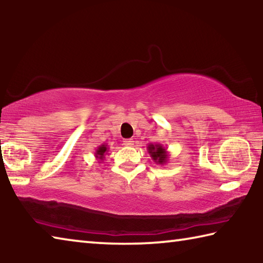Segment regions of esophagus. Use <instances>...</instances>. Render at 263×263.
Listing matches in <instances>:
<instances>
[{
	"instance_id": "esophagus-1",
	"label": "esophagus",
	"mask_w": 263,
	"mask_h": 263,
	"mask_svg": "<svg viewBox=\"0 0 263 263\" xmlns=\"http://www.w3.org/2000/svg\"><path fill=\"white\" fill-rule=\"evenodd\" d=\"M133 142H135V141H133L132 139H124L123 140V144L125 146H132Z\"/></svg>"
}]
</instances>
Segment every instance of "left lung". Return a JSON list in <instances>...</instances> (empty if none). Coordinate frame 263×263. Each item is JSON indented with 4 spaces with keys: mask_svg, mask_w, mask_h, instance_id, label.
I'll return each mask as SVG.
<instances>
[{
    "mask_svg": "<svg viewBox=\"0 0 263 263\" xmlns=\"http://www.w3.org/2000/svg\"><path fill=\"white\" fill-rule=\"evenodd\" d=\"M147 151L153 161L158 164H166L168 162L169 154L166 147L161 144H148Z\"/></svg>",
    "mask_w": 263,
    "mask_h": 263,
    "instance_id": "left-lung-1",
    "label": "left lung"
}]
</instances>
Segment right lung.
I'll return each instance as SVG.
<instances>
[{
    "mask_svg": "<svg viewBox=\"0 0 263 263\" xmlns=\"http://www.w3.org/2000/svg\"><path fill=\"white\" fill-rule=\"evenodd\" d=\"M108 151H109L108 145L102 144L101 146H99V147H97L95 151V158L97 159V161L99 162L103 161L105 158V154H108Z\"/></svg>",
    "mask_w": 263,
    "mask_h": 263,
    "instance_id": "1",
    "label": "right lung"
}]
</instances>
